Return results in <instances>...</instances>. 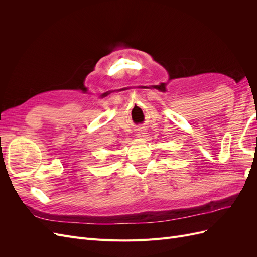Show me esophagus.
<instances>
[{
  "label": "esophagus",
  "instance_id": "34e87169",
  "mask_svg": "<svg viewBox=\"0 0 257 257\" xmlns=\"http://www.w3.org/2000/svg\"><path fill=\"white\" fill-rule=\"evenodd\" d=\"M145 134H146V133H145V130L142 127V128H138L136 136H137V137H144V135H145Z\"/></svg>",
  "mask_w": 257,
  "mask_h": 257
}]
</instances>
